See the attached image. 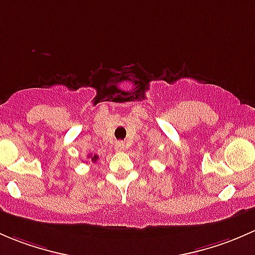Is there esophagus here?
<instances>
[{
	"label": "esophagus",
	"instance_id": "1",
	"mask_svg": "<svg viewBox=\"0 0 255 255\" xmlns=\"http://www.w3.org/2000/svg\"><path fill=\"white\" fill-rule=\"evenodd\" d=\"M125 148V143L123 142V141H119V142H117V145H115V149L117 151H124Z\"/></svg>",
	"mask_w": 255,
	"mask_h": 255
}]
</instances>
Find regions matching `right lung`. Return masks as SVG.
Returning a JSON list of instances; mask_svg holds the SVG:
<instances>
[{"instance_id": "obj_1", "label": "right lung", "mask_w": 255, "mask_h": 255, "mask_svg": "<svg viewBox=\"0 0 255 255\" xmlns=\"http://www.w3.org/2000/svg\"><path fill=\"white\" fill-rule=\"evenodd\" d=\"M88 157L91 158V161L93 162V163H94V162H97V159H98V156H97V154H89Z\"/></svg>"}]
</instances>
